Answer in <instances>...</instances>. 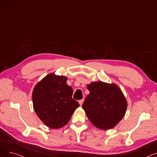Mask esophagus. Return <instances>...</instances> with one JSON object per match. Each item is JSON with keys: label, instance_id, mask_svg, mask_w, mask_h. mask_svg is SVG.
Here are the masks:
<instances>
[{"label": "esophagus", "instance_id": "obj_1", "mask_svg": "<svg viewBox=\"0 0 157 157\" xmlns=\"http://www.w3.org/2000/svg\"><path fill=\"white\" fill-rule=\"evenodd\" d=\"M83 99H81V100L79 101V104L80 106H81L82 105H83Z\"/></svg>", "mask_w": 157, "mask_h": 157}]
</instances>
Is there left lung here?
I'll use <instances>...</instances> for the list:
<instances>
[{
  "label": "left lung",
  "instance_id": "left-lung-1",
  "mask_svg": "<svg viewBox=\"0 0 157 157\" xmlns=\"http://www.w3.org/2000/svg\"><path fill=\"white\" fill-rule=\"evenodd\" d=\"M90 94L82 108L92 124L101 130L114 128L125 116L127 101L121 89L115 83L91 82Z\"/></svg>",
  "mask_w": 157,
  "mask_h": 157
}]
</instances>
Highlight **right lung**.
<instances>
[{
    "label": "right lung",
    "instance_id": "1",
    "mask_svg": "<svg viewBox=\"0 0 157 157\" xmlns=\"http://www.w3.org/2000/svg\"><path fill=\"white\" fill-rule=\"evenodd\" d=\"M67 78L50 73L36 85L32 92L34 109L39 119L53 129L60 128L69 121L79 106L72 98V88Z\"/></svg>",
    "mask_w": 157,
    "mask_h": 157
}]
</instances>
